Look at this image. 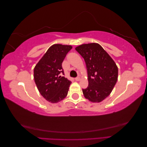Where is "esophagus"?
<instances>
[{"label": "esophagus", "instance_id": "1", "mask_svg": "<svg viewBox=\"0 0 147 147\" xmlns=\"http://www.w3.org/2000/svg\"><path fill=\"white\" fill-rule=\"evenodd\" d=\"M75 80H76V81H79L80 80V77H76V78H75Z\"/></svg>", "mask_w": 147, "mask_h": 147}]
</instances>
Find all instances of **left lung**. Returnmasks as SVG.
<instances>
[{"instance_id":"left-lung-1","label":"left lung","mask_w":147,"mask_h":147,"mask_svg":"<svg viewBox=\"0 0 147 147\" xmlns=\"http://www.w3.org/2000/svg\"><path fill=\"white\" fill-rule=\"evenodd\" d=\"M85 61L88 86L82 89L85 98L100 102L109 96L118 79V67L99 44H83L75 48Z\"/></svg>"}]
</instances>
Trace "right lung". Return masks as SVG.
<instances>
[{
	"label": "right lung",
	"mask_w": 147,
	"mask_h": 147,
	"mask_svg": "<svg viewBox=\"0 0 147 147\" xmlns=\"http://www.w3.org/2000/svg\"><path fill=\"white\" fill-rule=\"evenodd\" d=\"M70 45L55 44L49 48L34 70L35 83L40 94L48 101L56 103L67 95L71 82L64 75L62 63Z\"/></svg>",
	"instance_id": "add662e5"
}]
</instances>
